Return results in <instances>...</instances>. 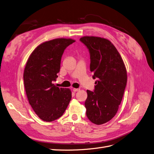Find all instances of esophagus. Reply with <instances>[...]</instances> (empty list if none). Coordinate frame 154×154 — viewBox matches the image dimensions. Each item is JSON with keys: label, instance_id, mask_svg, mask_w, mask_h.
<instances>
[{"label": "esophagus", "instance_id": "34e87169", "mask_svg": "<svg viewBox=\"0 0 154 154\" xmlns=\"http://www.w3.org/2000/svg\"><path fill=\"white\" fill-rule=\"evenodd\" d=\"M79 90H80L79 88H73V91L74 92H76V91H79Z\"/></svg>", "mask_w": 154, "mask_h": 154}]
</instances>
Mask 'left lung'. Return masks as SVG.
<instances>
[{"label": "left lung", "instance_id": "1", "mask_svg": "<svg viewBox=\"0 0 154 154\" xmlns=\"http://www.w3.org/2000/svg\"><path fill=\"white\" fill-rule=\"evenodd\" d=\"M80 41L89 51L90 71L97 79L94 91L87 90L86 116L93 123L103 125L116 116L121 103L127 82L126 67L108 39L86 36Z\"/></svg>", "mask_w": 154, "mask_h": 154}]
</instances>
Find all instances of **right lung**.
<instances>
[{
  "mask_svg": "<svg viewBox=\"0 0 154 154\" xmlns=\"http://www.w3.org/2000/svg\"><path fill=\"white\" fill-rule=\"evenodd\" d=\"M75 41L56 38L38 46L30 55L24 72V85L28 101L44 121L51 122L63 115L72 99L68 88L55 86L64 51Z\"/></svg>",
  "mask_w": 154,
  "mask_h": 154,
  "instance_id": "1",
  "label": "right lung"
}]
</instances>
